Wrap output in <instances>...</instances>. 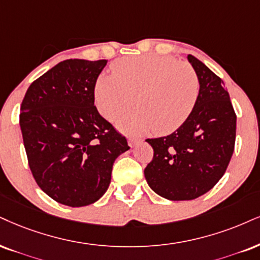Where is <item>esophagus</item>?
Returning <instances> with one entry per match:
<instances>
[{
  "instance_id": "1",
  "label": "esophagus",
  "mask_w": 260,
  "mask_h": 260,
  "mask_svg": "<svg viewBox=\"0 0 260 260\" xmlns=\"http://www.w3.org/2000/svg\"><path fill=\"white\" fill-rule=\"evenodd\" d=\"M141 142H142V140L136 139V137H129V139H127V143H129V146L131 147V148H134V147L140 145Z\"/></svg>"
}]
</instances>
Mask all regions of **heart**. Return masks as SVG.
<instances>
[{
    "mask_svg": "<svg viewBox=\"0 0 260 260\" xmlns=\"http://www.w3.org/2000/svg\"><path fill=\"white\" fill-rule=\"evenodd\" d=\"M112 75L99 77L95 100L99 111L107 119L139 108L117 120L126 134L154 131L168 135L183 125L199 96V78L187 62L166 55L129 56L117 60Z\"/></svg>",
    "mask_w": 260,
    "mask_h": 260,
    "instance_id": "b5f03b06",
    "label": "heart"
}]
</instances>
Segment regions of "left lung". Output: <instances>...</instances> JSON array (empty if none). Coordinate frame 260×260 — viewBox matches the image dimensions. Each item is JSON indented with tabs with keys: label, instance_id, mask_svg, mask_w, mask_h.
<instances>
[{
	"label": "left lung",
	"instance_id": "obj_1",
	"mask_svg": "<svg viewBox=\"0 0 260 260\" xmlns=\"http://www.w3.org/2000/svg\"><path fill=\"white\" fill-rule=\"evenodd\" d=\"M188 61L199 78V96L190 117L175 133L146 141L154 150L145 169L147 183L172 201L193 200L225 174L236 136V114L224 83L193 55Z\"/></svg>",
	"mask_w": 260,
	"mask_h": 260
}]
</instances>
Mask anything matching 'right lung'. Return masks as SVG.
Instances as JSON below:
<instances>
[{
  "label": "right lung",
  "instance_id": "add662e5",
  "mask_svg": "<svg viewBox=\"0 0 260 260\" xmlns=\"http://www.w3.org/2000/svg\"><path fill=\"white\" fill-rule=\"evenodd\" d=\"M107 60L69 59L28 86L20 129L32 175L40 188L71 207L94 204L111 183L126 139L94 106V89Z\"/></svg>",
  "mask_w": 260,
  "mask_h": 260
}]
</instances>
